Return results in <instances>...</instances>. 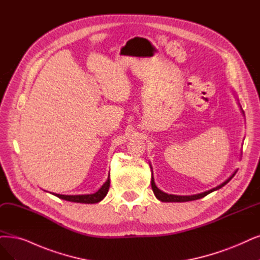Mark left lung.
Wrapping results in <instances>:
<instances>
[{
    "label": "left lung",
    "mask_w": 260,
    "mask_h": 260,
    "mask_svg": "<svg viewBox=\"0 0 260 260\" xmlns=\"http://www.w3.org/2000/svg\"><path fill=\"white\" fill-rule=\"evenodd\" d=\"M238 104H239V103H238ZM239 105H240V104H239ZM240 107H241V106H240ZM241 110H242V109H241ZM242 112H243V110H242ZM243 113H244V112H243ZM150 168H151V171H152L151 165H150ZM236 172H237V171H235L234 174H233L232 176H230L226 181H224L222 184L217 185L216 187H214V188H212V189H209V190H207V191H204V193L196 194V195L180 196V195H171V194L164 193V191L160 190V189L155 185L154 178H153V171H152V177H151V186H152V190H153V193H154L155 197H156L158 200L162 201V203H185V201H191V200H197V199H200V198H204V197L207 196L208 194L212 193V191L217 190V189H219V188H222L224 185H226V184L228 183V182H229L230 180L233 179V177L236 175Z\"/></svg>",
    "instance_id": "8db88e82"
}]
</instances>
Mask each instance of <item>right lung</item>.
I'll list each match as a JSON object with an SVG mask.
<instances>
[{"instance_id":"1","label":"right lung","mask_w":260,"mask_h":260,"mask_svg":"<svg viewBox=\"0 0 260 260\" xmlns=\"http://www.w3.org/2000/svg\"><path fill=\"white\" fill-rule=\"evenodd\" d=\"M110 186V175L108 179L106 180L105 183L100 187L99 190H96L93 194H85V195H61L54 194V196L64 199L66 201H72V203H80V204H98L102 201L108 193Z\"/></svg>"}]
</instances>
